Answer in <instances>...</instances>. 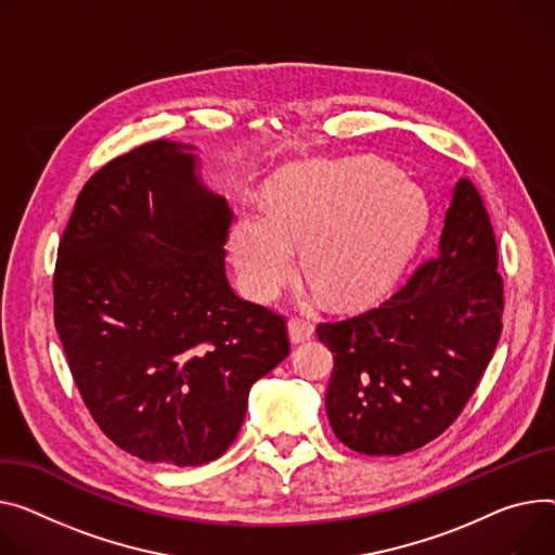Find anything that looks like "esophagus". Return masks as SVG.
Masks as SVG:
<instances>
[{"label":"esophagus","mask_w":555,"mask_h":555,"mask_svg":"<svg viewBox=\"0 0 555 555\" xmlns=\"http://www.w3.org/2000/svg\"><path fill=\"white\" fill-rule=\"evenodd\" d=\"M312 335H314V325H312L310 321L299 319V317H292V319L287 321V337H289V341H292L294 346L312 339Z\"/></svg>","instance_id":"34e87169"}]
</instances>
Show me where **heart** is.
<instances>
[{
  "label": "heart",
  "instance_id": "heart-1",
  "mask_svg": "<svg viewBox=\"0 0 555 555\" xmlns=\"http://www.w3.org/2000/svg\"><path fill=\"white\" fill-rule=\"evenodd\" d=\"M270 209L243 207L230 228L241 287L268 301L301 268L314 294L354 308L373 301L413 251L426 201L382 160L301 163L270 188Z\"/></svg>",
  "mask_w": 555,
  "mask_h": 555
}]
</instances>
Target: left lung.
Instances as JSON below:
<instances>
[{
	"instance_id": "1",
	"label": "left lung",
	"mask_w": 555,
	"mask_h": 555,
	"mask_svg": "<svg viewBox=\"0 0 555 555\" xmlns=\"http://www.w3.org/2000/svg\"><path fill=\"white\" fill-rule=\"evenodd\" d=\"M498 245L482 196L460 178L439 247L388 301L319 323L335 354L325 413L363 455H403L444 433L482 379L502 332Z\"/></svg>"
}]
</instances>
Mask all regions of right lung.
Instances as JSON below:
<instances>
[{"instance_id":"obj_1","label":"right lung","mask_w":555,"mask_h":555,"mask_svg":"<svg viewBox=\"0 0 555 555\" xmlns=\"http://www.w3.org/2000/svg\"><path fill=\"white\" fill-rule=\"evenodd\" d=\"M230 223L194 146L154 140L89 178L60 241L55 330L70 375L102 433L144 462L223 455L249 388L289 352L285 319L228 283Z\"/></svg>"}]
</instances>
